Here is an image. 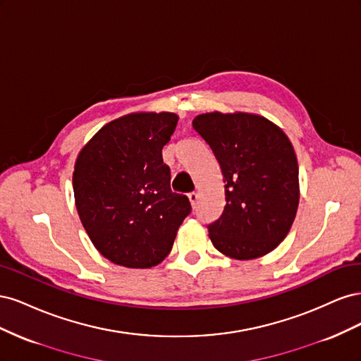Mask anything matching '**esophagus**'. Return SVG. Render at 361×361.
Here are the masks:
<instances>
[{"label":"esophagus","mask_w":361,"mask_h":361,"mask_svg":"<svg viewBox=\"0 0 361 361\" xmlns=\"http://www.w3.org/2000/svg\"><path fill=\"white\" fill-rule=\"evenodd\" d=\"M188 199H190L191 204H192V206H195V204H197V200H199V194L195 192V191H192V192H188Z\"/></svg>","instance_id":"obj_1"}]
</instances>
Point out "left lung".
<instances>
[{"mask_svg":"<svg viewBox=\"0 0 361 361\" xmlns=\"http://www.w3.org/2000/svg\"><path fill=\"white\" fill-rule=\"evenodd\" d=\"M220 164L226 206L207 224L216 250L238 260L274 250L297 214L298 162L283 130L260 116L206 113L192 120Z\"/></svg>","mask_w":361,"mask_h":361,"instance_id":"obj_1","label":"left lung"}]
</instances>
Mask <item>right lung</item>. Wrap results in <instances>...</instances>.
<instances>
[{
	"label": "right lung",
	"mask_w": 361,
	"mask_h": 361,
	"mask_svg": "<svg viewBox=\"0 0 361 361\" xmlns=\"http://www.w3.org/2000/svg\"><path fill=\"white\" fill-rule=\"evenodd\" d=\"M176 125L173 113L125 116L104 126L76 159V209L93 245L113 264L158 265L191 214L187 195L171 191L162 161Z\"/></svg>",
	"instance_id": "right-lung-1"
}]
</instances>
